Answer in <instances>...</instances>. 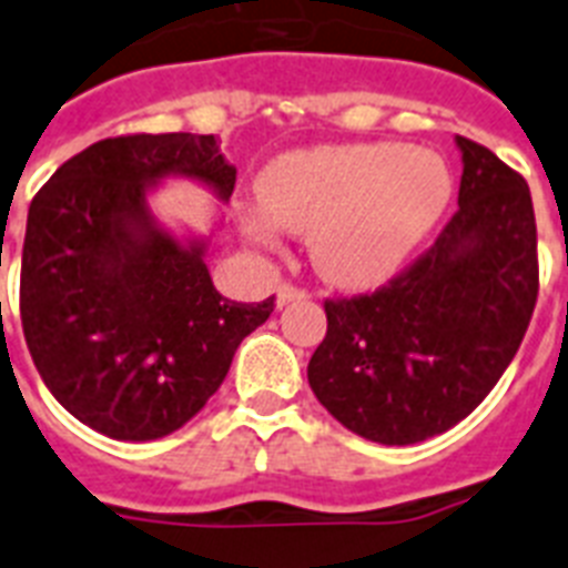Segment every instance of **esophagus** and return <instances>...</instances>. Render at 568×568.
Segmentation results:
<instances>
[{"label": "esophagus", "mask_w": 568, "mask_h": 568, "mask_svg": "<svg viewBox=\"0 0 568 568\" xmlns=\"http://www.w3.org/2000/svg\"><path fill=\"white\" fill-rule=\"evenodd\" d=\"M308 292L306 288H300V285H292V283H283L280 288H276V303L280 306H285V303H294V300H306Z\"/></svg>", "instance_id": "esophagus-1"}]
</instances>
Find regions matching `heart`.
<instances>
[{
  "label": "heart",
  "instance_id": "b5f03b06",
  "mask_svg": "<svg viewBox=\"0 0 568 568\" xmlns=\"http://www.w3.org/2000/svg\"><path fill=\"white\" fill-rule=\"evenodd\" d=\"M449 195L446 165L396 142L297 151L260 180L271 219L306 233L317 274L347 288L388 280L435 227ZM247 230L274 239L265 221H247Z\"/></svg>",
  "mask_w": 568,
  "mask_h": 568
}]
</instances>
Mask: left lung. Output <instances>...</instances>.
I'll return each mask as SVG.
<instances>
[{"label":"left lung","mask_w":568,"mask_h":568,"mask_svg":"<svg viewBox=\"0 0 568 568\" xmlns=\"http://www.w3.org/2000/svg\"><path fill=\"white\" fill-rule=\"evenodd\" d=\"M458 149V210L435 244L376 292L324 300L308 385L341 426L376 444H419L476 412L537 306L528 183L467 136Z\"/></svg>","instance_id":"left-lung-1"}]
</instances>
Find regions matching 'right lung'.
Returning <instances> with one entry per match:
<instances>
[{"label":"right lung","instance_id":"right-lung-1","mask_svg":"<svg viewBox=\"0 0 568 568\" xmlns=\"http://www.w3.org/2000/svg\"><path fill=\"white\" fill-rule=\"evenodd\" d=\"M192 174L233 195L236 169L212 133H124L60 165L29 206L22 335L45 388L116 440H156L195 417L274 297L236 303L201 253L145 215V186Z\"/></svg>","mask_w":568,"mask_h":568}]
</instances>
